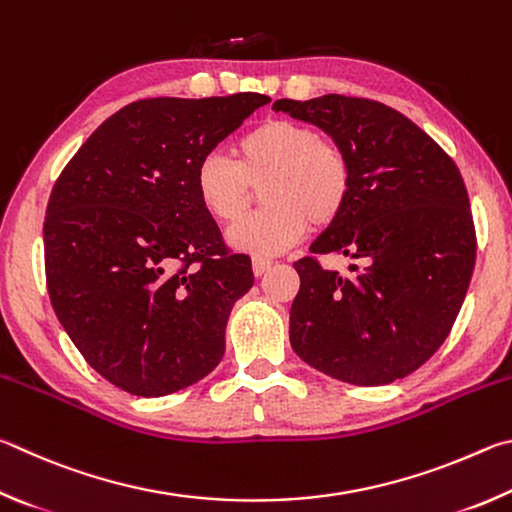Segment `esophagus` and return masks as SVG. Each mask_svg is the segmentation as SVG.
Segmentation results:
<instances>
[{"label":"esophagus","instance_id":"1","mask_svg":"<svg viewBox=\"0 0 512 512\" xmlns=\"http://www.w3.org/2000/svg\"><path fill=\"white\" fill-rule=\"evenodd\" d=\"M251 267H254V274L256 276H263V274L270 272L272 261H267V258H254V263H251Z\"/></svg>","mask_w":512,"mask_h":512}]
</instances>
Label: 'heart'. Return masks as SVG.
<instances>
[{"instance_id":"b5f03b06","label":"heart","mask_w":512,"mask_h":512,"mask_svg":"<svg viewBox=\"0 0 512 512\" xmlns=\"http://www.w3.org/2000/svg\"><path fill=\"white\" fill-rule=\"evenodd\" d=\"M195 193L218 222H236L261 189L263 211L229 229V247L251 256H276L315 227L339 218L351 195L353 168L346 152L321 141L310 125L272 119L236 143V164L209 152L195 168Z\"/></svg>"}]
</instances>
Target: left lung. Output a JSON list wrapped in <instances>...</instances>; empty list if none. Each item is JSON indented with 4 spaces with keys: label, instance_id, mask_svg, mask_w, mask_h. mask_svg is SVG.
Masks as SVG:
<instances>
[{
    "label": "left lung",
    "instance_id": "8db88e82",
    "mask_svg": "<svg viewBox=\"0 0 512 512\" xmlns=\"http://www.w3.org/2000/svg\"><path fill=\"white\" fill-rule=\"evenodd\" d=\"M272 110L324 130L353 168L344 211L310 245L353 265L294 263V353L355 387L405 378L445 342L472 279L477 240L459 168L405 114L366 98H281Z\"/></svg>",
    "mask_w": 512,
    "mask_h": 512
}]
</instances>
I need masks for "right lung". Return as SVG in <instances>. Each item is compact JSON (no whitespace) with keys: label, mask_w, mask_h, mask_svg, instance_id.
Wrapping results in <instances>:
<instances>
[{"label":"right lung","mask_w":512,"mask_h":512,"mask_svg":"<svg viewBox=\"0 0 512 512\" xmlns=\"http://www.w3.org/2000/svg\"><path fill=\"white\" fill-rule=\"evenodd\" d=\"M270 101L245 92L130 103L60 173L44 218L51 306L114 387L159 398L220 364L231 308L254 272L249 256L224 249L193 177Z\"/></svg>","instance_id":"obj_1"}]
</instances>
